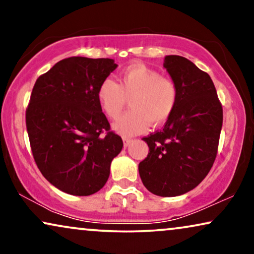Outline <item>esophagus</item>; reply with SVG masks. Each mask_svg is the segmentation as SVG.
<instances>
[{
	"instance_id": "obj_1",
	"label": "esophagus",
	"mask_w": 254,
	"mask_h": 254,
	"mask_svg": "<svg viewBox=\"0 0 254 254\" xmlns=\"http://www.w3.org/2000/svg\"><path fill=\"white\" fill-rule=\"evenodd\" d=\"M123 141H124V145H125V148H127L128 145L130 144V142H131V138H128V137H124L123 138Z\"/></svg>"
}]
</instances>
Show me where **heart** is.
Listing matches in <instances>:
<instances>
[{"label":"heart","instance_id":"1","mask_svg":"<svg viewBox=\"0 0 254 254\" xmlns=\"http://www.w3.org/2000/svg\"><path fill=\"white\" fill-rule=\"evenodd\" d=\"M130 98V111L113 124L125 136L138 134L149 125L159 126L176 109L178 91L173 81L143 64H134L119 75V83L105 78L97 90V99L111 119H117Z\"/></svg>","mask_w":254,"mask_h":254}]
</instances>
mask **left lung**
<instances>
[{
  "instance_id": "obj_1",
  "label": "left lung",
  "mask_w": 254,
  "mask_h": 254,
  "mask_svg": "<svg viewBox=\"0 0 254 254\" xmlns=\"http://www.w3.org/2000/svg\"><path fill=\"white\" fill-rule=\"evenodd\" d=\"M164 68L177 86L176 109L162 130L143 137L149 154L141 180L158 196H178L199 185L217 154L223 110L210 76L192 61L166 55Z\"/></svg>"
}]
</instances>
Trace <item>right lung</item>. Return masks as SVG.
I'll return each mask as SVG.
<instances>
[{"label": "right lung", "mask_w": 254, "mask_h": 254, "mask_svg": "<svg viewBox=\"0 0 254 254\" xmlns=\"http://www.w3.org/2000/svg\"><path fill=\"white\" fill-rule=\"evenodd\" d=\"M117 67L113 59L68 58L33 86L26 110L31 149L43 176L62 192L78 196L98 192L123 149L97 99L99 84Z\"/></svg>", "instance_id": "1"}]
</instances>
